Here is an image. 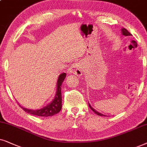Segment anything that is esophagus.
Wrapping results in <instances>:
<instances>
[{
    "mask_svg": "<svg viewBox=\"0 0 147 147\" xmlns=\"http://www.w3.org/2000/svg\"><path fill=\"white\" fill-rule=\"evenodd\" d=\"M68 72L70 74H74V75L77 76H80L82 75V66L81 62H76V63L72 64L69 69H68Z\"/></svg>",
    "mask_w": 147,
    "mask_h": 147,
    "instance_id": "esophagus-1",
    "label": "esophagus"
}]
</instances>
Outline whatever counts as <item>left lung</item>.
Here are the masks:
<instances>
[{"label": "left lung", "instance_id": "8db88e82", "mask_svg": "<svg viewBox=\"0 0 147 147\" xmlns=\"http://www.w3.org/2000/svg\"><path fill=\"white\" fill-rule=\"evenodd\" d=\"M122 34L124 35V36H132L130 33L129 32V31L127 30V29H124V28L122 29ZM89 106L90 107V108H91V110L93 111V112H95L97 115H98V116H105V115H103V114H102V113H99L98 111H97L96 110H95V109H94L93 107L91 106V105H90L89 103Z\"/></svg>", "mask_w": 147, "mask_h": 147}]
</instances>
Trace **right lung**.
I'll return each mask as SVG.
<instances>
[{"instance_id": "1", "label": "right lung", "mask_w": 147, "mask_h": 147, "mask_svg": "<svg viewBox=\"0 0 147 147\" xmlns=\"http://www.w3.org/2000/svg\"><path fill=\"white\" fill-rule=\"evenodd\" d=\"M66 73H62L59 76L58 79L57 83V91L55 98L53 101L51 102L50 104L46 105L44 108L41 109H38V110H32V109H28L24 108L21 105H19L25 112L33 114L34 116H42V117H47V116H52L56 114L60 111L61 110L62 108V94H61V86L62 82L64 81V79L66 78Z\"/></svg>"}]
</instances>
